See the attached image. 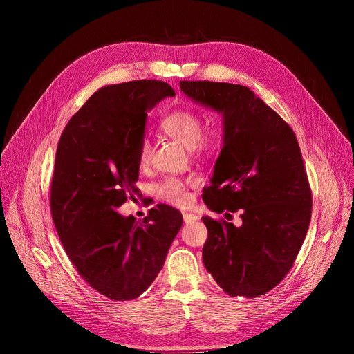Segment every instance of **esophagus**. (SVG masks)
Wrapping results in <instances>:
<instances>
[{
	"instance_id": "obj_1",
	"label": "esophagus",
	"mask_w": 354,
	"mask_h": 354,
	"mask_svg": "<svg viewBox=\"0 0 354 354\" xmlns=\"http://www.w3.org/2000/svg\"><path fill=\"white\" fill-rule=\"evenodd\" d=\"M182 218H184V222L187 225H191V223L198 221V216L197 214H192V213H182Z\"/></svg>"
}]
</instances>
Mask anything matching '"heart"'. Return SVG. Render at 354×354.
Instances as JSON below:
<instances>
[{"mask_svg": "<svg viewBox=\"0 0 354 354\" xmlns=\"http://www.w3.org/2000/svg\"><path fill=\"white\" fill-rule=\"evenodd\" d=\"M160 129L172 138L178 140L185 147L194 148V150H207L216 141H218V132L216 131H203V119L197 111L182 109L169 113L160 122ZM151 148L147 140L140 145L138 160L144 166L150 160ZM156 194L158 198L174 206H187L189 203L188 184L185 180L176 178H167L160 184L156 185Z\"/></svg>", "mask_w": 354, "mask_h": 354, "instance_id": "obj_1", "label": "heart"}]
</instances>
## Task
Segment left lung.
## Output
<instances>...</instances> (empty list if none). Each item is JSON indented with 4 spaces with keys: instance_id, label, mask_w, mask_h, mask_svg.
I'll return each instance as SVG.
<instances>
[{
    "instance_id": "8db88e82",
    "label": "left lung",
    "mask_w": 354,
    "mask_h": 354,
    "mask_svg": "<svg viewBox=\"0 0 354 354\" xmlns=\"http://www.w3.org/2000/svg\"><path fill=\"white\" fill-rule=\"evenodd\" d=\"M179 86L222 115L223 147L203 200L216 213L241 209L243 219L235 226L204 216L203 263L232 297H259L290 272L309 230L312 192L297 138L247 86L210 81Z\"/></svg>"
}]
</instances>
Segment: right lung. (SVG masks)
I'll list each match as a JSON object with an SVG mask.
<instances>
[{
	"label": "right lung",
	"instance_id": "add662e5",
	"mask_svg": "<svg viewBox=\"0 0 354 354\" xmlns=\"http://www.w3.org/2000/svg\"><path fill=\"white\" fill-rule=\"evenodd\" d=\"M175 91L162 81L98 89L64 128L55 153L51 214L76 270L106 297H140L162 270L182 226L179 210L157 204L144 218L118 209L138 194V151L147 111Z\"/></svg>",
	"mask_w": 354,
	"mask_h": 354
}]
</instances>
